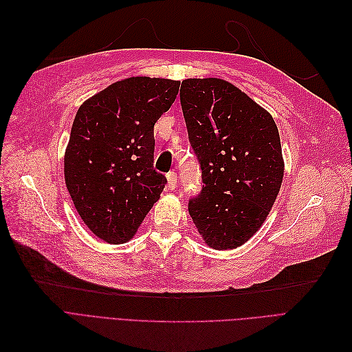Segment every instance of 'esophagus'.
I'll return each instance as SVG.
<instances>
[{
	"instance_id": "1",
	"label": "esophagus",
	"mask_w": 352,
	"mask_h": 352,
	"mask_svg": "<svg viewBox=\"0 0 352 352\" xmlns=\"http://www.w3.org/2000/svg\"><path fill=\"white\" fill-rule=\"evenodd\" d=\"M167 186L168 189H175L177 186V175L175 172H170L167 175Z\"/></svg>"
}]
</instances>
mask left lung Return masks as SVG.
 Instances as JSON below:
<instances>
[{
	"label": "left lung",
	"mask_w": 352,
	"mask_h": 352,
	"mask_svg": "<svg viewBox=\"0 0 352 352\" xmlns=\"http://www.w3.org/2000/svg\"><path fill=\"white\" fill-rule=\"evenodd\" d=\"M180 105L204 182L189 214L210 248H238L263 226L280 190L278 126L247 94L217 78L185 79Z\"/></svg>",
	"instance_id": "1"
}]
</instances>
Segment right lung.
<instances>
[{"mask_svg":"<svg viewBox=\"0 0 352 352\" xmlns=\"http://www.w3.org/2000/svg\"><path fill=\"white\" fill-rule=\"evenodd\" d=\"M179 80L133 76L85 101L72 124L65 180L85 225L104 242L131 241L163 192L154 170V124Z\"/></svg>","mask_w":352,"mask_h":352,"instance_id":"add662e5","label":"right lung"}]
</instances>
